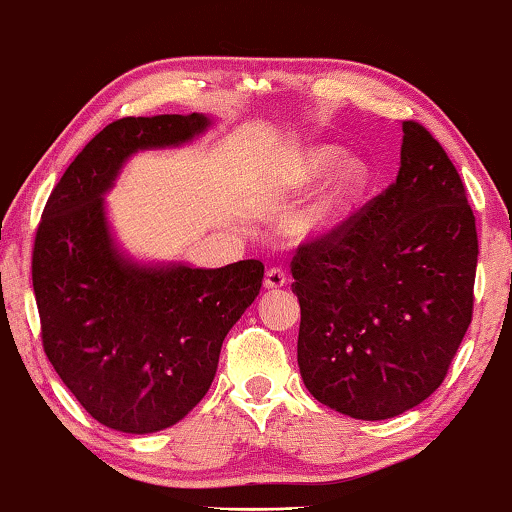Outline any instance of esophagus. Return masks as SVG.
<instances>
[{"mask_svg": "<svg viewBox=\"0 0 512 512\" xmlns=\"http://www.w3.org/2000/svg\"><path fill=\"white\" fill-rule=\"evenodd\" d=\"M285 285H287V273L285 271L278 269V266H273V269L266 271V276H264V287L266 289H280Z\"/></svg>", "mask_w": 512, "mask_h": 512, "instance_id": "1", "label": "esophagus"}]
</instances>
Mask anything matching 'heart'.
Instances as JSON below:
<instances>
[{
    "instance_id": "1",
    "label": "heart",
    "mask_w": 512,
    "mask_h": 512,
    "mask_svg": "<svg viewBox=\"0 0 512 512\" xmlns=\"http://www.w3.org/2000/svg\"><path fill=\"white\" fill-rule=\"evenodd\" d=\"M315 181V193L292 220L299 241H317L338 230L368 190L370 170L358 156H340L338 147L319 142L289 151L273 170V188L282 193H303Z\"/></svg>"
}]
</instances>
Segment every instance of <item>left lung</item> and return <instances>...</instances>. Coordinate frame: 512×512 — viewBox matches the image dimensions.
I'll return each instance as SVG.
<instances>
[{"mask_svg":"<svg viewBox=\"0 0 512 512\" xmlns=\"http://www.w3.org/2000/svg\"><path fill=\"white\" fill-rule=\"evenodd\" d=\"M402 133L395 183L292 259L303 384L358 421L430 398L474 312L478 236L464 183L421 124L402 121Z\"/></svg>","mask_w":512,"mask_h":512,"instance_id":"8db88e82","label":"left lung"}]
</instances>
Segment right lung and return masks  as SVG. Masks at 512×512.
I'll return each mask as SVG.
<instances>
[{"instance_id":"right-lung-1","label":"right lung","mask_w":512,"mask_h":512,"mask_svg":"<svg viewBox=\"0 0 512 512\" xmlns=\"http://www.w3.org/2000/svg\"><path fill=\"white\" fill-rule=\"evenodd\" d=\"M207 114L124 117L68 165L36 230L32 280L43 349L98 423L149 434L207 395L225 335L262 289L259 259L223 269L137 262L117 246L105 195L137 151L181 147Z\"/></svg>"}]
</instances>
